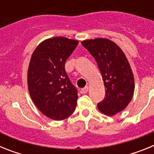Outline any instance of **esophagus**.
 <instances>
[{"label": "esophagus", "instance_id": "obj_1", "mask_svg": "<svg viewBox=\"0 0 154 154\" xmlns=\"http://www.w3.org/2000/svg\"><path fill=\"white\" fill-rule=\"evenodd\" d=\"M88 90H89V87L85 86V87H84V88H82V89H81L80 92H81L82 94H85L88 92Z\"/></svg>", "mask_w": 154, "mask_h": 154}]
</instances>
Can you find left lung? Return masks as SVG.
Returning a JSON list of instances; mask_svg holds the SVG:
<instances>
[{
  "mask_svg": "<svg viewBox=\"0 0 154 154\" xmlns=\"http://www.w3.org/2000/svg\"><path fill=\"white\" fill-rule=\"evenodd\" d=\"M82 45L97 62L104 82L106 96L98 109L113 116L124 109L133 96L134 78L129 62L120 48L109 39L86 40Z\"/></svg>",
  "mask_w": 154,
  "mask_h": 154,
  "instance_id": "left-lung-1",
  "label": "left lung"
}]
</instances>
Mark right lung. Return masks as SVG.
<instances>
[{"mask_svg": "<svg viewBox=\"0 0 154 154\" xmlns=\"http://www.w3.org/2000/svg\"><path fill=\"white\" fill-rule=\"evenodd\" d=\"M76 40L55 37L42 42L31 55L28 71L30 96L50 119L62 120L75 109L78 91L65 72V62L78 45Z\"/></svg>", "mask_w": 154, "mask_h": 154, "instance_id": "right-lung-1", "label": "right lung"}]
</instances>
